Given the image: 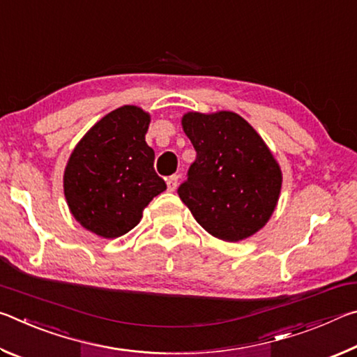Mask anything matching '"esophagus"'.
<instances>
[{
    "label": "esophagus",
    "mask_w": 357,
    "mask_h": 357,
    "mask_svg": "<svg viewBox=\"0 0 357 357\" xmlns=\"http://www.w3.org/2000/svg\"><path fill=\"white\" fill-rule=\"evenodd\" d=\"M167 185H168V190H170V192L176 189V187H178V176H176V174H173V176L167 179Z\"/></svg>",
    "instance_id": "34e87169"
}]
</instances>
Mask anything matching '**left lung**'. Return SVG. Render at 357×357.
<instances>
[{"instance_id":"left-lung-1","label":"left lung","mask_w":357,"mask_h":357,"mask_svg":"<svg viewBox=\"0 0 357 357\" xmlns=\"http://www.w3.org/2000/svg\"><path fill=\"white\" fill-rule=\"evenodd\" d=\"M197 151L178 195L214 238L238 243L259 231L277 208L282 170L258 132L234 112L185 113Z\"/></svg>"}]
</instances>
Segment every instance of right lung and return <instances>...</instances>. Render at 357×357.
I'll return each instance as SVG.
<instances>
[{"instance_id":"obj_1","label":"right lung","mask_w":357,"mask_h":357,"mask_svg":"<svg viewBox=\"0 0 357 357\" xmlns=\"http://www.w3.org/2000/svg\"><path fill=\"white\" fill-rule=\"evenodd\" d=\"M149 123L151 114L143 108L119 107L98 121L69 157L63 176L69 211L100 238L129 233L149 202L167 189L144 140Z\"/></svg>"}]
</instances>
